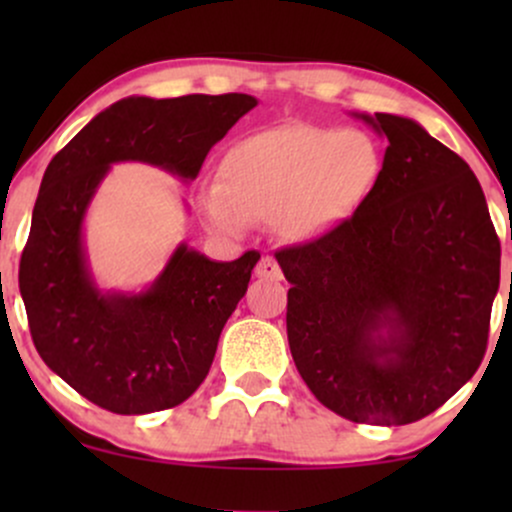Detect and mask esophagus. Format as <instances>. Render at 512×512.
<instances>
[{"mask_svg": "<svg viewBox=\"0 0 512 512\" xmlns=\"http://www.w3.org/2000/svg\"><path fill=\"white\" fill-rule=\"evenodd\" d=\"M255 276L257 279H267V281H281V267L274 257H262L255 267Z\"/></svg>", "mask_w": 512, "mask_h": 512, "instance_id": "obj_1", "label": "esophagus"}]
</instances>
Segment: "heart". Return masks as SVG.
<instances>
[{
    "label": "heart",
    "instance_id": "heart-1",
    "mask_svg": "<svg viewBox=\"0 0 512 512\" xmlns=\"http://www.w3.org/2000/svg\"><path fill=\"white\" fill-rule=\"evenodd\" d=\"M380 173L383 151L363 129H264L228 149L219 185L204 187L197 204L204 223L221 236L269 221L281 238L308 243L349 219Z\"/></svg>",
    "mask_w": 512,
    "mask_h": 512
}]
</instances>
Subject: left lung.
<instances>
[{
    "instance_id": "1",
    "label": "left lung",
    "mask_w": 512,
    "mask_h": 512,
    "mask_svg": "<svg viewBox=\"0 0 512 512\" xmlns=\"http://www.w3.org/2000/svg\"><path fill=\"white\" fill-rule=\"evenodd\" d=\"M387 139L349 219L276 252L286 332L310 392L356 424L404 426L477 373L501 240L472 168L409 117L358 115Z\"/></svg>"
}]
</instances>
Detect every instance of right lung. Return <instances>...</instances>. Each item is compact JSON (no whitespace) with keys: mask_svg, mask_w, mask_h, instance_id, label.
I'll return each mask as SVG.
<instances>
[{"mask_svg":"<svg viewBox=\"0 0 512 512\" xmlns=\"http://www.w3.org/2000/svg\"><path fill=\"white\" fill-rule=\"evenodd\" d=\"M257 101L248 93L146 98L105 108L50 161L19 264L40 358L113 414L178 407L207 378L221 330L260 252L214 262L178 245L142 293H103L86 264L84 216L113 163L142 161L195 180L204 158Z\"/></svg>","mask_w":512,"mask_h":512,"instance_id":"obj_1","label":"right lung"}]
</instances>
